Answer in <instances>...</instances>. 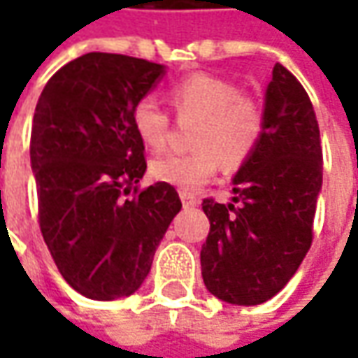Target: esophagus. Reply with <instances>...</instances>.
Here are the masks:
<instances>
[{
    "label": "esophagus",
    "instance_id": "esophagus-1",
    "mask_svg": "<svg viewBox=\"0 0 358 358\" xmlns=\"http://www.w3.org/2000/svg\"><path fill=\"white\" fill-rule=\"evenodd\" d=\"M179 197H181L183 207H197V205H199V199H197L193 193H189V191H181V193H179Z\"/></svg>",
    "mask_w": 358,
    "mask_h": 358
}]
</instances>
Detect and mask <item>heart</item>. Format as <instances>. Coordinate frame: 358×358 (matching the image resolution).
Returning a JSON list of instances; mask_svg holds the SVG:
<instances>
[{"mask_svg": "<svg viewBox=\"0 0 358 358\" xmlns=\"http://www.w3.org/2000/svg\"><path fill=\"white\" fill-rule=\"evenodd\" d=\"M169 103L181 119H199L193 127L191 153H167L153 159L149 171L161 183L197 189L211 181L221 161L237 167L251 157L265 129V113L257 99L243 95L229 79L193 73L169 87ZM133 127L149 149L167 143L171 119L153 99L141 97L133 107Z\"/></svg>", "mask_w": 358, "mask_h": 358, "instance_id": "heart-1", "label": "heart"}]
</instances>
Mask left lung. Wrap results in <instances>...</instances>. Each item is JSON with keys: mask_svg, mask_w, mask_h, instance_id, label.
<instances>
[{"mask_svg": "<svg viewBox=\"0 0 358 358\" xmlns=\"http://www.w3.org/2000/svg\"><path fill=\"white\" fill-rule=\"evenodd\" d=\"M265 129L233 177L231 203L203 199L211 229L201 249L209 293L231 305H261L296 273L313 243L323 185L319 123L307 91L281 63L265 93Z\"/></svg>", "mask_w": 358, "mask_h": 358, "instance_id": "8db88e82", "label": "left lung"}]
</instances>
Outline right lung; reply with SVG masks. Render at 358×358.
Returning <instances> with one entry per match:
<instances>
[{
    "mask_svg": "<svg viewBox=\"0 0 358 358\" xmlns=\"http://www.w3.org/2000/svg\"><path fill=\"white\" fill-rule=\"evenodd\" d=\"M163 73L159 63L93 51L63 65L35 105L39 229L63 279L87 299L133 295L181 211L169 183L137 187L147 161L133 107Z\"/></svg>",
    "mask_w": 358,
    "mask_h": 358,
    "instance_id": "add662e5",
    "label": "right lung"
}]
</instances>
